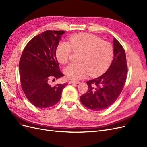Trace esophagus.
Listing matches in <instances>:
<instances>
[{"instance_id": "34e87169", "label": "esophagus", "mask_w": 147, "mask_h": 147, "mask_svg": "<svg viewBox=\"0 0 147 147\" xmlns=\"http://www.w3.org/2000/svg\"><path fill=\"white\" fill-rule=\"evenodd\" d=\"M69 83V84H77V83H79V82H78V81H70Z\"/></svg>"}]
</instances>
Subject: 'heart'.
Listing matches in <instances>:
<instances>
[{"label":"heart","instance_id":"heart-1","mask_svg":"<svg viewBox=\"0 0 147 147\" xmlns=\"http://www.w3.org/2000/svg\"><path fill=\"white\" fill-rule=\"evenodd\" d=\"M72 51L80 54L78 63L70 64L64 70L65 77L73 80L86 77L90 74L96 77L103 74L112 62L113 49L111 44L88 33H80L70 37L69 43L62 41L56 50V58L61 64H67Z\"/></svg>","mask_w":147,"mask_h":147}]
</instances>
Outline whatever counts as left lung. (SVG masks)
Returning a JSON list of instances; mask_svg holds the SVG:
<instances>
[{"instance_id":"left-lung-1","label":"left lung","mask_w":147,"mask_h":147,"mask_svg":"<svg viewBox=\"0 0 147 147\" xmlns=\"http://www.w3.org/2000/svg\"><path fill=\"white\" fill-rule=\"evenodd\" d=\"M114 57L109 69L101 76L86 83L88 90L80 97V101L88 109L102 111L116 101L125 84L127 67L126 53L123 46L113 38Z\"/></svg>"}]
</instances>
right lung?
<instances>
[{"label":"right lung","mask_w":147,"mask_h":147,"mask_svg":"<svg viewBox=\"0 0 147 147\" xmlns=\"http://www.w3.org/2000/svg\"><path fill=\"white\" fill-rule=\"evenodd\" d=\"M64 30H46L35 36L22 53L19 63L21 88L28 99L40 109L55 105L67 83L52 86L50 81L64 76L56 50Z\"/></svg>","instance_id":"add662e5"}]
</instances>
